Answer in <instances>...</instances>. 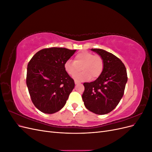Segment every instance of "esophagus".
<instances>
[{
    "label": "esophagus",
    "instance_id": "esophagus-1",
    "mask_svg": "<svg viewBox=\"0 0 152 152\" xmlns=\"http://www.w3.org/2000/svg\"><path fill=\"white\" fill-rule=\"evenodd\" d=\"M79 83H80L79 81H78V80H75V84H79Z\"/></svg>",
    "mask_w": 152,
    "mask_h": 152
}]
</instances>
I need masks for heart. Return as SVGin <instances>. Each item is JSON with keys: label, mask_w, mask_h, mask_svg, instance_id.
<instances>
[{"label": "heart", "mask_w": 152, "mask_h": 152, "mask_svg": "<svg viewBox=\"0 0 152 152\" xmlns=\"http://www.w3.org/2000/svg\"><path fill=\"white\" fill-rule=\"evenodd\" d=\"M83 72L77 75L76 73L80 70ZM65 72L71 77L75 76V79L84 81L92 78L96 79L102 74L104 68L103 58L98 54L88 51H82L75 55L74 61L67 60L64 65Z\"/></svg>", "instance_id": "1"}]
</instances>
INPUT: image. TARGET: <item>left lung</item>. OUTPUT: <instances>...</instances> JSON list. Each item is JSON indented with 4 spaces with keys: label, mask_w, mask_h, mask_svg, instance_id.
I'll list each match as a JSON object with an SVG mask.
<instances>
[{
    "label": "left lung",
    "mask_w": 152,
    "mask_h": 152,
    "mask_svg": "<svg viewBox=\"0 0 152 152\" xmlns=\"http://www.w3.org/2000/svg\"><path fill=\"white\" fill-rule=\"evenodd\" d=\"M103 59L104 68L96 80L84 82L82 99L89 111L98 115L110 113L120 102L124 93L127 75L120 59L102 49H91Z\"/></svg>",
    "instance_id": "1"
}]
</instances>
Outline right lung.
<instances>
[{
    "label": "right lung",
    "mask_w": 152,
    "mask_h": 152,
    "mask_svg": "<svg viewBox=\"0 0 152 152\" xmlns=\"http://www.w3.org/2000/svg\"><path fill=\"white\" fill-rule=\"evenodd\" d=\"M76 50L50 48L39 50L27 66L26 86L32 103L40 112L52 114L60 110L75 87L64 65Z\"/></svg>",
    "instance_id": "1"
}]
</instances>
